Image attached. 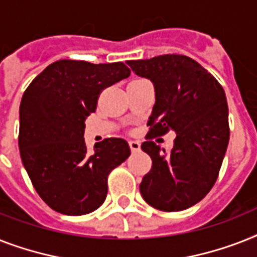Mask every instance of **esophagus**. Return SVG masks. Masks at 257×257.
<instances>
[{"label":"esophagus","instance_id":"34e87169","mask_svg":"<svg viewBox=\"0 0 257 257\" xmlns=\"http://www.w3.org/2000/svg\"><path fill=\"white\" fill-rule=\"evenodd\" d=\"M129 147H131V150H132V152H139L140 148H141V144H140L139 141H133V140H131V141H129Z\"/></svg>","mask_w":257,"mask_h":257}]
</instances>
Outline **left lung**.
I'll list each match as a JSON object with an SVG mask.
<instances>
[{
  "instance_id": "obj_1",
  "label": "left lung",
  "mask_w": 257,
  "mask_h": 257,
  "mask_svg": "<svg viewBox=\"0 0 257 257\" xmlns=\"http://www.w3.org/2000/svg\"><path fill=\"white\" fill-rule=\"evenodd\" d=\"M132 71L153 81L156 104L141 149L152 169L140 183L148 204L165 212L182 211L212 189L226 154L230 126L224 89L201 64L186 55L168 54L128 60ZM169 130L177 133L168 155L150 142Z\"/></svg>"
}]
</instances>
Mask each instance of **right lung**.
Here are the masks:
<instances>
[{"instance_id":"1","label":"right lung","mask_w":257,"mask_h":257,"mask_svg":"<svg viewBox=\"0 0 257 257\" xmlns=\"http://www.w3.org/2000/svg\"><path fill=\"white\" fill-rule=\"evenodd\" d=\"M122 62H54L31 81L20 105L18 145L39 197L64 215H84L105 201L108 176L129 157L122 139H105L93 152L84 141L85 117L100 92L128 78Z\"/></svg>"}]
</instances>
